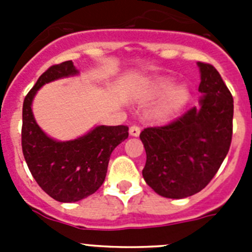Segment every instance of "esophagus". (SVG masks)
I'll return each instance as SVG.
<instances>
[{
    "mask_svg": "<svg viewBox=\"0 0 252 252\" xmlns=\"http://www.w3.org/2000/svg\"><path fill=\"white\" fill-rule=\"evenodd\" d=\"M140 127L139 126H136V125H132L130 127V135L131 136H139L140 135Z\"/></svg>",
    "mask_w": 252,
    "mask_h": 252,
    "instance_id": "obj_1",
    "label": "esophagus"
}]
</instances>
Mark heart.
Listing matches in <instances>:
<instances>
[{
    "label": "heart",
    "instance_id": "1",
    "mask_svg": "<svg viewBox=\"0 0 252 252\" xmlns=\"http://www.w3.org/2000/svg\"><path fill=\"white\" fill-rule=\"evenodd\" d=\"M171 88H173V82H171L170 79H161V81H158L157 83H154L153 90L151 91H153V93H155V94H160V93L168 92ZM188 88H187L186 86H179L178 88H175L174 92H173L171 99H173V102H175V103H182V102H184L188 98ZM158 113H159V116H162L164 113H166V107L161 108Z\"/></svg>",
    "mask_w": 252,
    "mask_h": 252
}]
</instances>
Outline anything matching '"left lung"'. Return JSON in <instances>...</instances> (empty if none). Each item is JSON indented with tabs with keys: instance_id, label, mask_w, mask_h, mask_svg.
I'll return each instance as SVG.
<instances>
[{
	"instance_id": "obj_1",
	"label": "left lung",
	"mask_w": 252,
	"mask_h": 252,
	"mask_svg": "<svg viewBox=\"0 0 252 252\" xmlns=\"http://www.w3.org/2000/svg\"><path fill=\"white\" fill-rule=\"evenodd\" d=\"M198 66L199 107L140 133L146 151L142 177L158 194L173 199L201 192L223 162L232 140V94L215 66L202 62Z\"/></svg>"
}]
</instances>
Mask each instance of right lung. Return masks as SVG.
I'll return each mask as SVG.
<instances>
[{"label": "right lung", "mask_w": 252, "mask_h": 252, "mask_svg": "<svg viewBox=\"0 0 252 252\" xmlns=\"http://www.w3.org/2000/svg\"><path fill=\"white\" fill-rule=\"evenodd\" d=\"M72 60L51 65L40 75L22 106L24 158L40 188L55 201L70 203L93 194L103 184L111 153L128 137V127L97 126L72 141H55L41 131L31 111L32 98L45 83L77 74Z\"/></svg>", "instance_id": "right-lung-1"}]
</instances>
